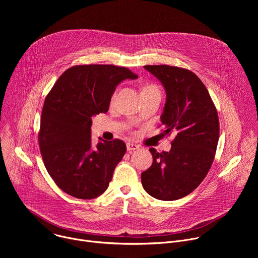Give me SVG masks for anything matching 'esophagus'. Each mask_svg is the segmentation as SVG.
<instances>
[{
	"mask_svg": "<svg viewBox=\"0 0 258 258\" xmlns=\"http://www.w3.org/2000/svg\"><path fill=\"white\" fill-rule=\"evenodd\" d=\"M126 149H127V151H135V150H137V149H139V146L138 145H136V144H134V143H126Z\"/></svg>",
	"mask_w": 258,
	"mask_h": 258,
	"instance_id": "34e87169",
	"label": "esophagus"
}]
</instances>
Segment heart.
<instances>
[{
	"instance_id": "heart-1",
	"label": "heart",
	"mask_w": 258,
	"mask_h": 258,
	"mask_svg": "<svg viewBox=\"0 0 258 258\" xmlns=\"http://www.w3.org/2000/svg\"><path fill=\"white\" fill-rule=\"evenodd\" d=\"M154 92H159V89L153 84H147V85L143 86V88H142V95L150 94V93H154Z\"/></svg>"
}]
</instances>
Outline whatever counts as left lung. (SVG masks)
Returning a JSON list of instances; mask_svg holds the SVG:
<instances>
[{"label": "left lung", "mask_w": 258, "mask_h": 258, "mask_svg": "<svg viewBox=\"0 0 258 258\" xmlns=\"http://www.w3.org/2000/svg\"><path fill=\"white\" fill-rule=\"evenodd\" d=\"M144 68L165 89L162 135L174 139L168 152L149 149L153 163L142 172V185L156 199L177 200L192 193L211 167L219 137L217 111L206 87L191 70L170 65Z\"/></svg>", "instance_id": "left-lung-1"}]
</instances>
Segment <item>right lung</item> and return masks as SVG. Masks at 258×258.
Segmentation results:
<instances>
[{"mask_svg": "<svg viewBox=\"0 0 258 258\" xmlns=\"http://www.w3.org/2000/svg\"><path fill=\"white\" fill-rule=\"evenodd\" d=\"M138 76L115 65H77L65 70L46 97L39 132L47 171L68 195H102L126 151L123 141L92 145V117L108 111L116 86Z\"/></svg>", "mask_w": 258, "mask_h": 258, "instance_id": "obj_1", "label": "right lung"}]
</instances>
